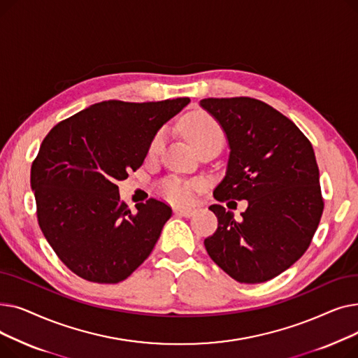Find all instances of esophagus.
Masks as SVG:
<instances>
[{"instance_id":"1","label":"esophagus","mask_w":358,"mask_h":358,"mask_svg":"<svg viewBox=\"0 0 358 358\" xmlns=\"http://www.w3.org/2000/svg\"><path fill=\"white\" fill-rule=\"evenodd\" d=\"M174 212H176V215L182 216V217H192L196 210L192 208H177Z\"/></svg>"}]
</instances>
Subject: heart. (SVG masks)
Instances as JSON below:
<instances>
[{
    "instance_id": "b5f03b06",
    "label": "heart",
    "mask_w": 358,
    "mask_h": 358,
    "mask_svg": "<svg viewBox=\"0 0 358 358\" xmlns=\"http://www.w3.org/2000/svg\"><path fill=\"white\" fill-rule=\"evenodd\" d=\"M181 130L184 136L190 141V143L199 149L210 142H222V130L219 124L206 113L197 111L192 113L187 116L181 123ZM164 142V131L154 138L152 143H150V152L155 154L159 150L161 145ZM192 189L190 184H184L180 181H169L165 184L164 190L166 197H169L174 201H187L192 197Z\"/></svg>"
}]
</instances>
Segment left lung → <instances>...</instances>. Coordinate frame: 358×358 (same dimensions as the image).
I'll list each match as a JSON object with an SVG mask.
<instances>
[{
  "label": "left lung",
  "mask_w": 358,
  "mask_h": 358,
  "mask_svg": "<svg viewBox=\"0 0 358 358\" xmlns=\"http://www.w3.org/2000/svg\"><path fill=\"white\" fill-rule=\"evenodd\" d=\"M200 106L223 129L229 145L217 201L247 200L236 220L220 204L216 232L204 247L239 283H262L305 254L324 212L319 168L309 139L271 106L250 97L203 99Z\"/></svg>",
  "instance_id": "1"
}]
</instances>
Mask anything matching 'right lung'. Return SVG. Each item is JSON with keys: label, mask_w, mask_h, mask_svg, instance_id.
Wrapping results in <instances>:
<instances>
[{"label": "right lung", "mask_w": 358, "mask_h": 358, "mask_svg": "<svg viewBox=\"0 0 358 358\" xmlns=\"http://www.w3.org/2000/svg\"><path fill=\"white\" fill-rule=\"evenodd\" d=\"M189 97L92 104L56 124L31 164L37 220L64 264L94 283H119L152 252L173 210L157 199L131 213L117 181L143 164L157 131Z\"/></svg>", "instance_id": "add662e5"}]
</instances>
